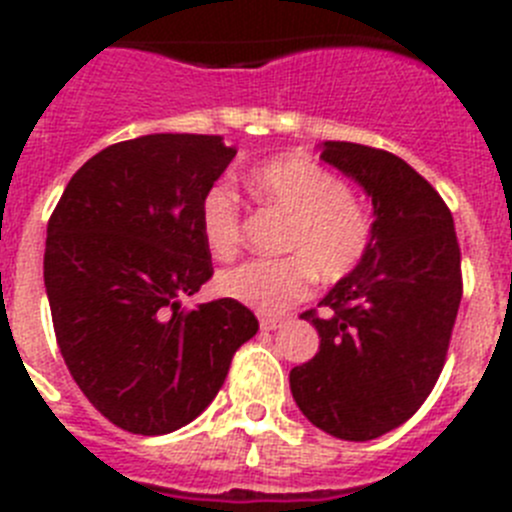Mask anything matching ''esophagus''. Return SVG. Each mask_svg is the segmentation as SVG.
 Wrapping results in <instances>:
<instances>
[{"instance_id":"1","label":"esophagus","mask_w":512,"mask_h":512,"mask_svg":"<svg viewBox=\"0 0 512 512\" xmlns=\"http://www.w3.org/2000/svg\"><path fill=\"white\" fill-rule=\"evenodd\" d=\"M259 325L261 330H277L284 325V318H277V315H261Z\"/></svg>"}]
</instances>
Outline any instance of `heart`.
Returning a JSON list of instances; mask_svg holds the SVG:
<instances>
[{
    "instance_id": "1",
    "label": "heart",
    "mask_w": 512,
    "mask_h": 512,
    "mask_svg": "<svg viewBox=\"0 0 512 512\" xmlns=\"http://www.w3.org/2000/svg\"><path fill=\"white\" fill-rule=\"evenodd\" d=\"M248 192L287 215L282 259H251L223 271L217 287L230 300L259 312H284L310 295L312 279H341L361 264L372 243V217L346 184L302 156L271 158L246 176ZM205 243L217 259L241 246V205L233 189L217 184L200 207Z\"/></svg>"
}]
</instances>
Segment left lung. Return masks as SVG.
I'll return each mask as SVG.
<instances>
[{
    "label": "left lung",
    "mask_w": 512,
    "mask_h": 512,
    "mask_svg": "<svg viewBox=\"0 0 512 512\" xmlns=\"http://www.w3.org/2000/svg\"><path fill=\"white\" fill-rule=\"evenodd\" d=\"M320 158L372 200V243L302 318L318 354L289 372L297 408L343 441H372L431 395L461 302V253L441 194L395 153L325 140Z\"/></svg>",
    "instance_id": "obj_1"
}]
</instances>
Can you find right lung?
<instances>
[{
  "mask_svg": "<svg viewBox=\"0 0 512 512\" xmlns=\"http://www.w3.org/2000/svg\"><path fill=\"white\" fill-rule=\"evenodd\" d=\"M233 156L220 135L122 140L71 176L48 220L43 279L58 348L122 431L164 436L192 423L259 330L230 297L182 305L212 277L200 207Z\"/></svg>",
  "mask_w": 512,
  "mask_h": 512,
  "instance_id": "1",
  "label": "right lung"
}]
</instances>
